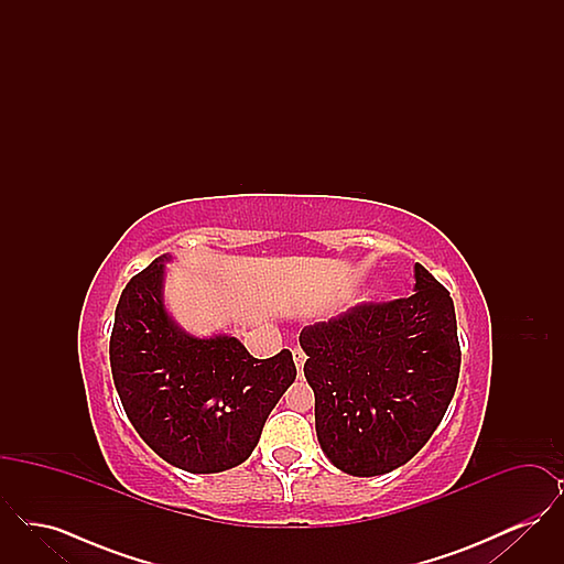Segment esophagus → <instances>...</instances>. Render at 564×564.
Segmentation results:
<instances>
[{
  "instance_id": "esophagus-1",
  "label": "esophagus",
  "mask_w": 564,
  "mask_h": 564,
  "mask_svg": "<svg viewBox=\"0 0 564 564\" xmlns=\"http://www.w3.org/2000/svg\"><path fill=\"white\" fill-rule=\"evenodd\" d=\"M292 355H294L295 366H297V370H302V366H304V361H306V352L300 349V347H294L292 349Z\"/></svg>"
}]
</instances>
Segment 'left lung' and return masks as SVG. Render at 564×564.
Listing matches in <instances>:
<instances>
[{
    "label": "left lung",
    "instance_id": "left-lung-1",
    "mask_svg": "<svg viewBox=\"0 0 564 564\" xmlns=\"http://www.w3.org/2000/svg\"><path fill=\"white\" fill-rule=\"evenodd\" d=\"M414 294L306 325L300 347L327 458L350 476L398 469L442 423L460 370L451 292L421 264Z\"/></svg>",
    "mask_w": 564,
    "mask_h": 564
}]
</instances>
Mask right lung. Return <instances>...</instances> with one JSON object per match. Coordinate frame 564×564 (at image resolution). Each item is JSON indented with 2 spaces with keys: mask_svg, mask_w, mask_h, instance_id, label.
<instances>
[{
  "mask_svg": "<svg viewBox=\"0 0 564 564\" xmlns=\"http://www.w3.org/2000/svg\"><path fill=\"white\" fill-rule=\"evenodd\" d=\"M166 256L134 274L116 306L109 364L141 440L189 474H217L253 453L270 410L294 382L288 349L256 359L232 336L194 338L162 304Z\"/></svg>",
  "mask_w": 564,
  "mask_h": 564,
  "instance_id": "add662e5",
  "label": "right lung"
}]
</instances>
